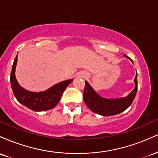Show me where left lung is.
Masks as SVG:
<instances>
[{"instance_id": "obj_1", "label": "left lung", "mask_w": 158, "mask_h": 158, "mask_svg": "<svg viewBox=\"0 0 158 158\" xmlns=\"http://www.w3.org/2000/svg\"><path fill=\"white\" fill-rule=\"evenodd\" d=\"M125 56L128 58L133 62V61L129 57L126 55ZM137 75H136L135 79V88L130 93L129 95L126 97L114 99H104L99 97L90 86V85L87 81H85L84 93H83L84 102L86 106L89 108V109L94 111V113L100 114V115L112 116L121 113L131 106L135 99L137 90Z\"/></svg>"}]
</instances>
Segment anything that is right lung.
I'll list each match as a JSON object with an SVG mask.
<instances>
[{
  "label": "right lung",
  "instance_id": "add662e5",
  "mask_svg": "<svg viewBox=\"0 0 158 158\" xmlns=\"http://www.w3.org/2000/svg\"><path fill=\"white\" fill-rule=\"evenodd\" d=\"M18 56L12 64L10 74V82L14 95L18 101L35 111H41L54 108L60 100L65 88L70 84L73 79H69L58 83L43 92H30L23 89L19 85L15 76Z\"/></svg>",
  "mask_w": 158,
  "mask_h": 158
}]
</instances>
